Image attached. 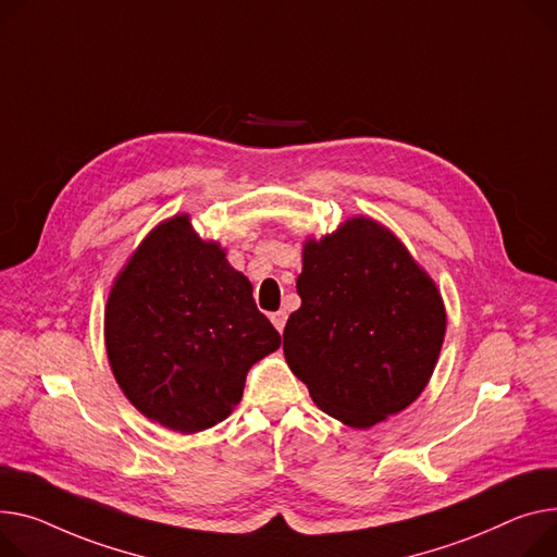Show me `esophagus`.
<instances>
[{
	"instance_id": "esophagus-1",
	"label": "esophagus",
	"mask_w": 557,
	"mask_h": 557,
	"mask_svg": "<svg viewBox=\"0 0 557 557\" xmlns=\"http://www.w3.org/2000/svg\"><path fill=\"white\" fill-rule=\"evenodd\" d=\"M286 311H275V313H271V322L275 324V329L282 333L284 331V326H286Z\"/></svg>"
}]
</instances>
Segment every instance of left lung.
<instances>
[{"mask_svg": "<svg viewBox=\"0 0 557 557\" xmlns=\"http://www.w3.org/2000/svg\"><path fill=\"white\" fill-rule=\"evenodd\" d=\"M295 288L302 305L284 326V358L322 412L367 430L421 396L446 338V305L387 226L356 214L307 237Z\"/></svg>", "mask_w": 557, "mask_h": 557, "instance_id": "obj_1", "label": "left lung"}]
</instances>
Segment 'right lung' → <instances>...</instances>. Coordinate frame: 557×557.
Instances as JSON below:
<instances>
[{
  "mask_svg": "<svg viewBox=\"0 0 557 557\" xmlns=\"http://www.w3.org/2000/svg\"><path fill=\"white\" fill-rule=\"evenodd\" d=\"M280 347L252 284L190 214L154 226L127 257L104 305V349L136 410L197 434L231 417L248 369Z\"/></svg>",
  "mask_w": 557,
  "mask_h": 557,
  "instance_id": "right-lung-1",
  "label": "right lung"
}]
</instances>
